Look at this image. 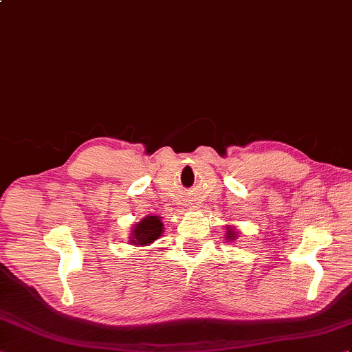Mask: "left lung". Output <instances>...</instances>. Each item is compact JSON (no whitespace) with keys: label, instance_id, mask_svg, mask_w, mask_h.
<instances>
[{"label":"left lung","instance_id":"obj_1","mask_svg":"<svg viewBox=\"0 0 352 352\" xmlns=\"http://www.w3.org/2000/svg\"><path fill=\"white\" fill-rule=\"evenodd\" d=\"M236 236H237V233H236V231L233 230V228H227V239H228V241H231V242H233L234 241V239H236Z\"/></svg>","mask_w":352,"mask_h":352}]
</instances>
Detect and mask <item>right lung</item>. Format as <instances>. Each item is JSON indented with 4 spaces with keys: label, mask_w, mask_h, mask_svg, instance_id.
<instances>
[{
    "label": "right lung",
    "mask_w": 352,
    "mask_h": 352,
    "mask_svg": "<svg viewBox=\"0 0 352 352\" xmlns=\"http://www.w3.org/2000/svg\"><path fill=\"white\" fill-rule=\"evenodd\" d=\"M162 228H164V226H162L160 217H153V215L144 217L139 224L134 226L131 237H130V243L137 246L139 245L148 246L152 242H155L161 236Z\"/></svg>",
    "instance_id": "1"
}]
</instances>
